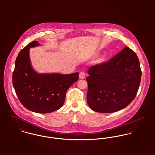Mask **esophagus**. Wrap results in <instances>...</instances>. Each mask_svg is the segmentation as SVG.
I'll list each match as a JSON object with an SVG mask.
<instances>
[{
	"mask_svg": "<svg viewBox=\"0 0 155 155\" xmlns=\"http://www.w3.org/2000/svg\"><path fill=\"white\" fill-rule=\"evenodd\" d=\"M79 78L80 79H85V73L83 71L80 72L79 73Z\"/></svg>",
	"mask_w": 155,
	"mask_h": 155,
	"instance_id": "obj_1",
	"label": "esophagus"
}]
</instances>
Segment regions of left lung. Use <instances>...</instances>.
<instances>
[{"instance_id": "8db88e82", "label": "left lung", "mask_w": 155, "mask_h": 155, "mask_svg": "<svg viewBox=\"0 0 155 155\" xmlns=\"http://www.w3.org/2000/svg\"><path fill=\"white\" fill-rule=\"evenodd\" d=\"M88 73L89 106L106 113L123 109L133 101L141 77L138 57L127 46L109 61L91 67Z\"/></svg>"}]
</instances>
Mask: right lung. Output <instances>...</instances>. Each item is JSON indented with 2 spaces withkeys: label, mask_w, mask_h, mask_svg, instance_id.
<instances>
[{
  "label": "right lung",
  "mask_w": 155,
  "mask_h": 155,
  "mask_svg": "<svg viewBox=\"0 0 155 155\" xmlns=\"http://www.w3.org/2000/svg\"><path fill=\"white\" fill-rule=\"evenodd\" d=\"M40 45L35 41L20 52L15 61L12 84L24 107L35 113H48L63 106L67 91L78 80L79 73L63 74L36 71L31 66L29 51Z\"/></svg>",
  "instance_id": "add662e5"
}]
</instances>
